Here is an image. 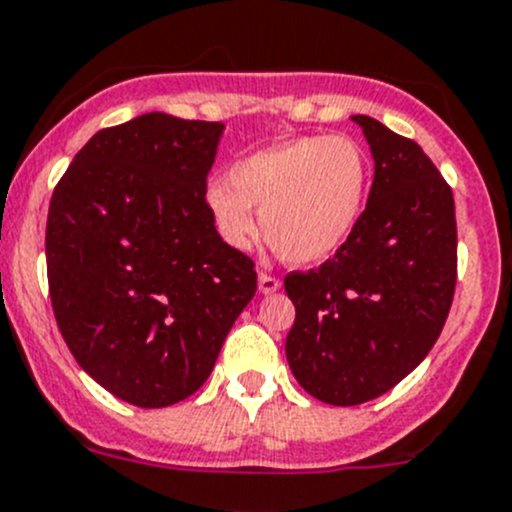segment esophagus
Wrapping results in <instances>:
<instances>
[{
  "label": "esophagus",
  "instance_id": "obj_1",
  "mask_svg": "<svg viewBox=\"0 0 512 512\" xmlns=\"http://www.w3.org/2000/svg\"><path fill=\"white\" fill-rule=\"evenodd\" d=\"M260 292L262 294H272V292H277V289H280V277H275V275H270V272H260Z\"/></svg>",
  "mask_w": 512,
  "mask_h": 512
}]
</instances>
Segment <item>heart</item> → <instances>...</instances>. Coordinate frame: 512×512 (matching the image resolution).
Returning <instances> with one entry per match:
<instances>
[{
    "mask_svg": "<svg viewBox=\"0 0 512 512\" xmlns=\"http://www.w3.org/2000/svg\"><path fill=\"white\" fill-rule=\"evenodd\" d=\"M371 185V160L352 136H304L237 160L227 183H213L208 208L220 237L245 250L257 237L292 265L332 257L359 223Z\"/></svg>",
    "mask_w": 512,
    "mask_h": 512,
    "instance_id": "b5f03b06",
    "label": "heart"
}]
</instances>
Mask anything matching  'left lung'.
Wrapping results in <instances>:
<instances>
[{
    "label": "left lung",
    "mask_w": 512,
    "mask_h": 512,
    "mask_svg": "<svg viewBox=\"0 0 512 512\" xmlns=\"http://www.w3.org/2000/svg\"><path fill=\"white\" fill-rule=\"evenodd\" d=\"M374 156L369 203L349 240L307 272H289L287 361L324 404L356 406L394 389L436 344L453 304V190L411 138L354 116Z\"/></svg>",
    "instance_id": "1"
}]
</instances>
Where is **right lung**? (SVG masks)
I'll return each instance as SVG.
<instances>
[{
	"label": "right lung",
	"mask_w": 512,
	"mask_h": 512,
	"mask_svg": "<svg viewBox=\"0 0 512 512\" xmlns=\"http://www.w3.org/2000/svg\"><path fill=\"white\" fill-rule=\"evenodd\" d=\"M223 123L143 113L98 131L56 183L46 277L81 369L141 409L205 384L257 289L252 257L218 235L208 173Z\"/></svg>",
	"instance_id": "add662e5"
}]
</instances>
